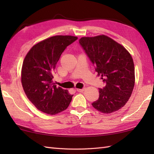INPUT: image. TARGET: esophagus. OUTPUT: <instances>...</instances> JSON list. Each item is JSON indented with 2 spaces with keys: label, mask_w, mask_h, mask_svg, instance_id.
I'll list each match as a JSON object with an SVG mask.
<instances>
[{
  "label": "esophagus",
  "mask_w": 154,
  "mask_h": 154,
  "mask_svg": "<svg viewBox=\"0 0 154 154\" xmlns=\"http://www.w3.org/2000/svg\"><path fill=\"white\" fill-rule=\"evenodd\" d=\"M85 89H77V91H78V92H83V91H84Z\"/></svg>",
  "instance_id": "34e87169"
}]
</instances>
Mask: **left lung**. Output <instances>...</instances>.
Masks as SVG:
<instances>
[{
    "label": "left lung",
    "instance_id": "8db88e82",
    "mask_svg": "<svg viewBox=\"0 0 154 154\" xmlns=\"http://www.w3.org/2000/svg\"><path fill=\"white\" fill-rule=\"evenodd\" d=\"M79 43L106 86L99 89V98L92 103L100 112L109 114L125 105L134 87V65L131 55L122 45L104 35L83 37Z\"/></svg>",
    "mask_w": 154,
    "mask_h": 154
}]
</instances>
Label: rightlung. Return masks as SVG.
Listing matches in <instances>:
<instances>
[{
	"instance_id": "obj_1",
	"label": "right lung",
	"mask_w": 154,
	"mask_h": 154,
	"mask_svg": "<svg viewBox=\"0 0 154 154\" xmlns=\"http://www.w3.org/2000/svg\"><path fill=\"white\" fill-rule=\"evenodd\" d=\"M77 40L71 35H55L32 47L23 62L21 81L28 99L44 113L56 114L69 105L73 95L53 83L54 71L61 54Z\"/></svg>"
}]
</instances>
